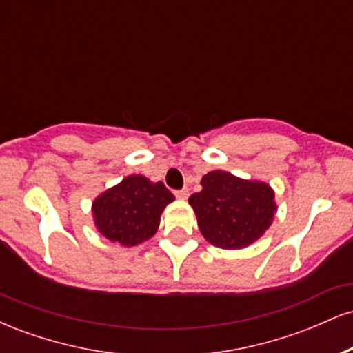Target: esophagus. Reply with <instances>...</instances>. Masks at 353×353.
<instances>
[{
  "mask_svg": "<svg viewBox=\"0 0 353 353\" xmlns=\"http://www.w3.org/2000/svg\"><path fill=\"white\" fill-rule=\"evenodd\" d=\"M176 197L177 199H182L185 201L189 197V190L188 189H181V190H176Z\"/></svg>",
  "mask_w": 353,
  "mask_h": 353,
  "instance_id": "obj_1",
  "label": "esophagus"
}]
</instances>
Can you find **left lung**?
Listing matches in <instances>:
<instances>
[{
  "label": "left lung",
  "mask_w": 353,
  "mask_h": 353,
  "mask_svg": "<svg viewBox=\"0 0 353 353\" xmlns=\"http://www.w3.org/2000/svg\"><path fill=\"white\" fill-rule=\"evenodd\" d=\"M202 190L189 197L197 225L208 242L219 249H244L272 224L277 204L267 182L242 179L228 171L202 177Z\"/></svg>",
  "instance_id": "left-lung-1"
}]
</instances>
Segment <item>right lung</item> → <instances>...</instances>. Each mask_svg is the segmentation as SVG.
Instances as JSON below:
<instances>
[{
  "label": "right lung",
  "instance_id": "add662e5",
  "mask_svg": "<svg viewBox=\"0 0 353 353\" xmlns=\"http://www.w3.org/2000/svg\"><path fill=\"white\" fill-rule=\"evenodd\" d=\"M174 199L161 181L131 174L92 201L94 228L108 241L124 247L139 245L157 232L161 214Z\"/></svg>",
  "mask_w": 353,
  "mask_h": 353
}]
</instances>
